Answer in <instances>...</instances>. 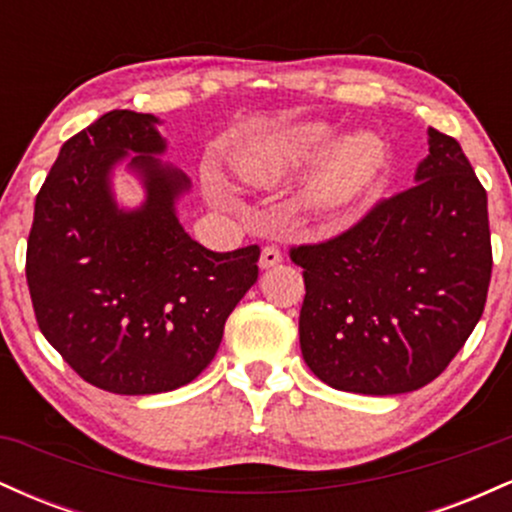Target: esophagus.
<instances>
[{"label": "esophagus", "mask_w": 512, "mask_h": 512, "mask_svg": "<svg viewBox=\"0 0 512 512\" xmlns=\"http://www.w3.org/2000/svg\"><path fill=\"white\" fill-rule=\"evenodd\" d=\"M284 260V255H281L279 248H274V245H267V248H262V255H260V267L262 269H272Z\"/></svg>", "instance_id": "34e87169"}]
</instances>
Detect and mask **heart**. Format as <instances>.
<instances>
[{"label":"heart","mask_w":512,"mask_h":512,"mask_svg":"<svg viewBox=\"0 0 512 512\" xmlns=\"http://www.w3.org/2000/svg\"><path fill=\"white\" fill-rule=\"evenodd\" d=\"M334 142L332 127L303 122L260 139L240 158L238 173L260 187H274L320 158ZM380 166V146L370 137H351L332 151L330 161L305 187V204L320 214H339L361 195ZM216 195H226L214 182Z\"/></svg>","instance_id":"heart-1"}]
</instances>
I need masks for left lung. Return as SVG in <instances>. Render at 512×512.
<instances>
[{"instance_id":"1","label":"left lung","mask_w":512,"mask_h":512,"mask_svg":"<svg viewBox=\"0 0 512 512\" xmlns=\"http://www.w3.org/2000/svg\"><path fill=\"white\" fill-rule=\"evenodd\" d=\"M414 180L337 238L291 248L305 281L303 358L334 390H419L448 368L484 313L491 231L472 163L428 127Z\"/></svg>"}]
</instances>
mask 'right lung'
<instances>
[{
  "label": "right lung",
  "mask_w": 512,
  "mask_h": 512,
  "mask_svg": "<svg viewBox=\"0 0 512 512\" xmlns=\"http://www.w3.org/2000/svg\"><path fill=\"white\" fill-rule=\"evenodd\" d=\"M158 117L110 110L60 149L35 197L26 250L40 332L86 383L158 395L192 383L257 281L260 248L214 252L187 236L175 202L190 190L163 163ZM129 153L147 199L116 207L109 175Z\"/></svg>",
  "instance_id": "add662e5"
}]
</instances>
